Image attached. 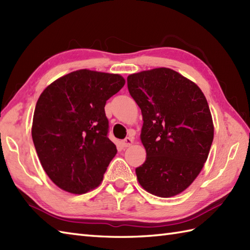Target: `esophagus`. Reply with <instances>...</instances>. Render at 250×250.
Returning <instances> with one entry per match:
<instances>
[{
	"instance_id": "esophagus-1",
	"label": "esophagus",
	"mask_w": 250,
	"mask_h": 250,
	"mask_svg": "<svg viewBox=\"0 0 250 250\" xmlns=\"http://www.w3.org/2000/svg\"><path fill=\"white\" fill-rule=\"evenodd\" d=\"M132 144H133V139H132V137H125V139L122 141V145H124V147H130Z\"/></svg>"
}]
</instances>
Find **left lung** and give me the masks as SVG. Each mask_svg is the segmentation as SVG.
I'll return each mask as SVG.
<instances>
[{
  "mask_svg": "<svg viewBox=\"0 0 250 250\" xmlns=\"http://www.w3.org/2000/svg\"><path fill=\"white\" fill-rule=\"evenodd\" d=\"M126 81L144 121L147 157L135 168L137 179L149 193L171 198L193 183L208 157L214 139L208 104L193 82L171 68L131 74Z\"/></svg>",
  "mask_w": 250,
  "mask_h": 250,
  "instance_id": "1",
  "label": "left lung"
}]
</instances>
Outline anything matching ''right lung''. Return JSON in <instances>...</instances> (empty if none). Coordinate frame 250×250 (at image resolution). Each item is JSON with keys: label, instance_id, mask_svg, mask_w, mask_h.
I'll use <instances>...</instances> for the list:
<instances>
[{"label": "right lung", "instance_id": "1", "mask_svg": "<svg viewBox=\"0 0 250 250\" xmlns=\"http://www.w3.org/2000/svg\"><path fill=\"white\" fill-rule=\"evenodd\" d=\"M125 83L118 74L78 70L40 95L32 139L44 171L62 190L83 194L103 180L117 153L104 107Z\"/></svg>", "mask_w": 250, "mask_h": 250}]
</instances>
